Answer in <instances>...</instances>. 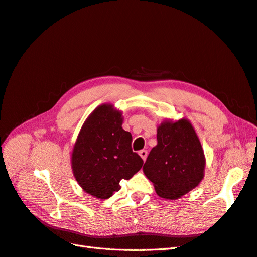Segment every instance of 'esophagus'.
Returning <instances> with one entry per match:
<instances>
[{
	"label": "esophagus",
	"instance_id": "1",
	"mask_svg": "<svg viewBox=\"0 0 257 257\" xmlns=\"http://www.w3.org/2000/svg\"><path fill=\"white\" fill-rule=\"evenodd\" d=\"M139 155H141V158H142L144 161H146L148 152H147V150H141V151H139Z\"/></svg>",
	"mask_w": 257,
	"mask_h": 257
}]
</instances>
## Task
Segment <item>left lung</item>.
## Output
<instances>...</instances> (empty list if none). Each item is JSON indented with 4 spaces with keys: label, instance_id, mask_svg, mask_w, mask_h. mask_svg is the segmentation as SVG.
<instances>
[{
    "label": "left lung",
    "instance_id": "left-lung-1",
    "mask_svg": "<svg viewBox=\"0 0 257 257\" xmlns=\"http://www.w3.org/2000/svg\"><path fill=\"white\" fill-rule=\"evenodd\" d=\"M158 145L143 167L159 196L177 199L199 184L205 172V154L189 120L164 121L158 127Z\"/></svg>",
    "mask_w": 257,
    "mask_h": 257
}]
</instances>
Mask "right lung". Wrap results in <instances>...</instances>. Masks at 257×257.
Listing matches in <instances>:
<instances>
[{
	"instance_id": "add662e5",
	"label": "right lung",
	"mask_w": 257,
	"mask_h": 257,
	"mask_svg": "<svg viewBox=\"0 0 257 257\" xmlns=\"http://www.w3.org/2000/svg\"><path fill=\"white\" fill-rule=\"evenodd\" d=\"M122 112L110 104L95 108L85 120L72 153V169L84 192L107 199L118 192L144 161L132 150V134L122 128Z\"/></svg>"
}]
</instances>
